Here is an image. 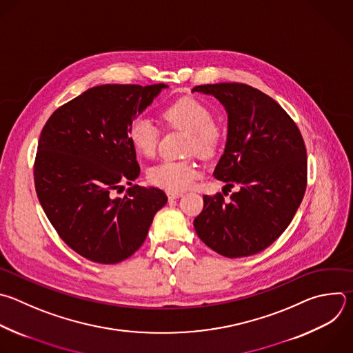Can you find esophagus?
Wrapping results in <instances>:
<instances>
[{
	"instance_id": "esophagus-1",
	"label": "esophagus",
	"mask_w": 353,
	"mask_h": 353,
	"mask_svg": "<svg viewBox=\"0 0 353 353\" xmlns=\"http://www.w3.org/2000/svg\"><path fill=\"white\" fill-rule=\"evenodd\" d=\"M180 196H183V192H179V191H168V198H169V199H179Z\"/></svg>"
}]
</instances>
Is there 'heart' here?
<instances>
[{
  "label": "heart",
  "mask_w": 353,
  "mask_h": 353,
  "mask_svg": "<svg viewBox=\"0 0 353 353\" xmlns=\"http://www.w3.org/2000/svg\"><path fill=\"white\" fill-rule=\"evenodd\" d=\"M162 117L168 125L190 133L188 151L191 154L209 158L219 150L223 140L221 129L213 122L210 109L201 101L191 97L180 98L163 110ZM128 136L139 154L144 157H152L155 154L159 129L148 117L140 116L134 119ZM196 176L198 170L191 162L163 161L148 170V180L168 191L185 190Z\"/></svg>",
  "instance_id": "obj_1"
}]
</instances>
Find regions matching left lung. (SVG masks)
Returning a JSON list of instances; mask_svg holds the SVG:
<instances>
[{"label":"left lung","mask_w":353,"mask_h":353,"mask_svg":"<svg viewBox=\"0 0 353 353\" xmlns=\"http://www.w3.org/2000/svg\"><path fill=\"white\" fill-rule=\"evenodd\" d=\"M214 97L227 113V140L213 176L240 185L225 202L203 195L194 220L198 237L225 258L270 247L295 216L306 190V148L288 113L269 95L239 83L205 84L192 92Z\"/></svg>","instance_id":"1"}]
</instances>
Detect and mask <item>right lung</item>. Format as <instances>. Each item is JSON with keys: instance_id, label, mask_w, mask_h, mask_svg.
Returning <instances> with one entry per match:
<instances>
[{"instance_id": "1", "label": "right lung", "mask_w": 353, "mask_h": 353, "mask_svg": "<svg viewBox=\"0 0 353 353\" xmlns=\"http://www.w3.org/2000/svg\"><path fill=\"white\" fill-rule=\"evenodd\" d=\"M168 84H103L58 108L39 141L34 184L59 237L83 258L114 265L145 241L155 213L168 202L155 187L112 192L140 174L129 140L132 122Z\"/></svg>"}]
</instances>
